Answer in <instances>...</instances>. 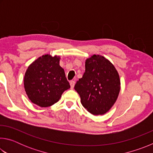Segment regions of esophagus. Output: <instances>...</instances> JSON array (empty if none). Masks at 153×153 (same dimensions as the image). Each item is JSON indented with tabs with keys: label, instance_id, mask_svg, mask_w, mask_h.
Returning a JSON list of instances; mask_svg holds the SVG:
<instances>
[{
	"label": "esophagus",
	"instance_id": "obj_1",
	"mask_svg": "<svg viewBox=\"0 0 153 153\" xmlns=\"http://www.w3.org/2000/svg\"><path fill=\"white\" fill-rule=\"evenodd\" d=\"M74 85H75V81H73V80H71V81H70V86H71V89L74 88Z\"/></svg>",
	"mask_w": 153,
	"mask_h": 153
}]
</instances>
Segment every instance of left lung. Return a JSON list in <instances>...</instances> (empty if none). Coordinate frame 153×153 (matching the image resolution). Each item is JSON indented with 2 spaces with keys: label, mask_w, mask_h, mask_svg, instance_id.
<instances>
[{
  "label": "left lung",
  "mask_w": 153,
  "mask_h": 153,
  "mask_svg": "<svg viewBox=\"0 0 153 153\" xmlns=\"http://www.w3.org/2000/svg\"><path fill=\"white\" fill-rule=\"evenodd\" d=\"M81 103L93 115H103L112 107L120 90V76L111 62L94 55L86 60L85 72L75 85Z\"/></svg>",
  "instance_id": "1"
}]
</instances>
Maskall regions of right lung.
I'll use <instances>...</instances> for the list:
<instances>
[{
  "label": "right lung",
  "instance_id": "1",
  "mask_svg": "<svg viewBox=\"0 0 153 153\" xmlns=\"http://www.w3.org/2000/svg\"><path fill=\"white\" fill-rule=\"evenodd\" d=\"M59 56L43 55L28 67L24 88L28 98L41 107L59 101L65 90L70 88L64 69L59 65Z\"/></svg>",
  "mask_w": 153,
  "mask_h": 153
}]
</instances>
